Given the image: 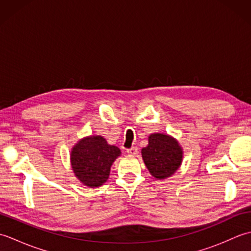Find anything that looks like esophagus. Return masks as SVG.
Listing matches in <instances>:
<instances>
[{"label": "esophagus", "mask_w": 251, "mask_h": 251, "mask_svg": "<svg viewBox=\"0 0 251 251\" xmlns=\"http://www.w3.org/2000/svg\"><path fill=\"white\" fill-rule=\"evenodd\" d=\"M137 153H138V149L136 147H132L127 150V154H128V155H136Z\"/></svg>", "instance_id": "obj_1"}]
</instances>
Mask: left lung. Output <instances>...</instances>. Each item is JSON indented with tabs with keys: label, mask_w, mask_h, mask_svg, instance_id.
Segmentation results:
<instances>
[{
	"label": "left lung",
	"mask_w": 251,
	"mask_h": 251,
	"mask_svg": "<svg viewBox=\"0 0 251 251\" xmlns=\"http://www.w3.org/2000/svg\"><path fill=\"white\" fill-rule=\"evenodd\" d=\"M148 141V146L141 150V155L152 177L157 180L172 177L183 159V150L179 141L161 132L151 134Z\"/></svg>",
	"instance_id": "obj_1"
}]
</instances>
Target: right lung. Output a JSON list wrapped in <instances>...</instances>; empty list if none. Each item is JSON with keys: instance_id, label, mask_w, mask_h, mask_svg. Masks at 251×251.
<instances>
[{"instance_id": "1", "label": "right lung", "mask_w": 251, "mask_h": 251, "mask_svg": "<svg viewBox=\"0 0 251 251\" xmlns=\"http://www.w3.org/2000/svg\"><path fill=\"white\" fill-rule=\"evenodd\" d=\"M121 156L116 146L109 145L102 136H87L73 146L70 162L73 174L88 188H97L109 179L112 164Z\"/></svg>"}]
</instances>
